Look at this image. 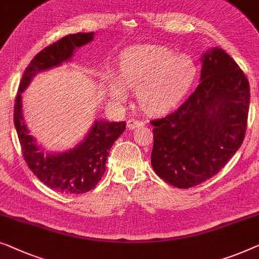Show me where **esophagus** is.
<instances>
[{
    "label": "esophagus",
    "mask_w": 259,
    "mask_h": 259,
    "mask_svg": "<svg viewBox=\"0 0 259 259\" xmlns=\"http://www.w3.org/2000/svg\"><path fill=\"white\" fill-rule=\"evenodd\" d=\"M142 125H144V122L134 120V119H131V120L127 121V128L128 130H134V128H137V127H140Z\"/></svg>",
    "instance_id": "34e87169"
}]
</instances>
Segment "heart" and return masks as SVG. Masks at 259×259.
<instances>
[{"label": "heart", "instance_id": "1", "mask_svg": "<svg viewBox=\"0 0 259 259\" xmlns=\"http://www.w3.org/2000/svg\"><path fill=\"white\" fill-rule=\"evenodd\" d=\"M197 67L188 55H175L157 46H134L119 59V73L108 71L110 98L123 104L130 91H138L140 107L148 114H163L182 102L196 78Z\"/></svg>", "mask_w": 259, "mask_h": 259}]
</instances>
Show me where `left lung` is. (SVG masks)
<instances>
[{"label": "left lung", "mask_w": 259, "mask_h": 259, "mask_svg": "<svg viewBox=\"0 0 259 259\" xmlns=\"http://www.w3.org/2000/svg\"><path fill=\"white\" fill-rule=\"evenodd\" d=\"M200 84L178 110L152 121L151 163L157 176L192 188L219 173L241 147L250 90L245 74L221 48L201 57Z\"/></svg>", "instance_id": "1"}]
</instances>
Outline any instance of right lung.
Here are the masks:
<instances>
[{"label": "right lung", "mask_w": 259, "mask_h": 259, "mask_svg": "<svg viewBox=\"0 0 259 259\" xmlns=\"http://www.w3.org/2000/svg\"><path fill=\"white\" fill-rule=\"evenodd\" d=\"M95 32L72 33L43 49L22 76L14 108V123L25 162L51 189L63 194H84L97 186L105 173L110 149L126 128L125 121L96 119L83 140L63 152H48L31 136L23 118L22 93L37 74L72 61L77 49L91 43Z\"/></svg>", "instance_id": "obj_1"}]
</instances>
